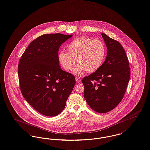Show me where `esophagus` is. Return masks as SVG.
<instances>
[{
	"label": "esophagus",
	"mask_w": 150,
	"mask_h": 150,
	"mask_svg": "<svg viewBox=\"0 0 150 150\" xmlns=\"http://www.w3.org/2000/svg\"><path fill=\"white\" fill-rule=\"evenodd\" d=\"M75 79H76V81L78 83H80V82H81L80 78H79V77H76V78H75Z\"/></svg>",
	"instance_id": "esophagus-1"
}]
</instances>
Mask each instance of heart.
Returning <instances> with one entry per match:
<instances>
[{"instance_id":"1","label":"heart","mask_w":150,"mask_h":150,"mask_svg":"<svg viewBox=\"0 0 150 150\" xmlns=\"http://www.w3.org/2000/svg\"><path fill=\"white\" fill-rule=\"evenodd\" d=\"M68 52L61 51L58 54V60L66 70H71L76 63H79L73 72L80 75L86 71L93 72L102 65L106 56L104 42L98 39L80 37L73 40L67 45Z\"/></svg>"}]
</instances>
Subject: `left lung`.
<instances>
[{
  "instance_id": "left-lung-1",
  "label": "left lung",
  "mask_w": 150,
  "mask_h": 150,
  "mask_svg": "<svg viewBox=\"0 0 150 150\" xmlns=\"http://www.w3.org/2000/svg\"><path fill=\"white\" fill-rule=\"evenodd\" d=\"M107 46L105 62L95 72L84 77V97L90 108L100 113L113 110L123 98L130 77L126 52L121 44L101 33Z\"/></svg>"
}]
</instances>
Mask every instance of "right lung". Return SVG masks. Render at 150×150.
<instances>
[{
  "mask_svg": "<svg viewBox=\"0 0 150 150\" xmlns=\"http://www.w3.org/2000/svg\"><path fill=\"white\" fill-rule=\"evenodd\" d=\"M72 35L46 34L32 41L18 65L21 92L41 115L53 117L64 109L76 81L59 67L58 51Z\"/></svg>",
  "mask_w": 150,
  "mask_h": 150,
  "instance_id": "add662e5",
  "label": "right lung"
}]
</instances>
